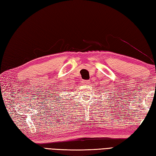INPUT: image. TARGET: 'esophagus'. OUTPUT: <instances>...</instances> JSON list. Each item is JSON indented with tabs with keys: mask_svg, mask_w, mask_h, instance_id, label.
Here are the masks:
<instances>
[{
	"mask_svg": "<svg viewBox=\"0 0 156 156\" xmlns=\"http://www.w3.org/2000/svg\"><path fill=\"white\" fill-rule=\"evenodd\" d=\"M90 83V82L89 80H84V81H83V84L87 85V84H89Z\"/></svg>",
	"mask_w": 156,
	"mask_h": 156,
	"instance_id": "34e87169",
	"label": "esophagus"
}]
</instances>
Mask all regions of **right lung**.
I'll use <instances>...</instances> for the list:
<instances>
[{"mask_svg":"<svg viewBox=\"0 0 156 156\" xmlns=\"http://www.w3.org/2000/svg\"><path fill=\"white\" fill-rule=\"evenodd\" d=\"M59 101H60V100H59Z\"/></svg>","mask_w":156,"mask_h":156,"instance_id":"right-lung-1","label":"right lung"}]
</instances>
